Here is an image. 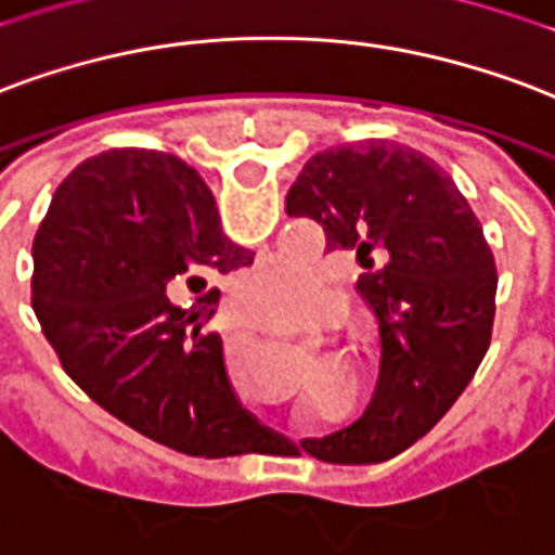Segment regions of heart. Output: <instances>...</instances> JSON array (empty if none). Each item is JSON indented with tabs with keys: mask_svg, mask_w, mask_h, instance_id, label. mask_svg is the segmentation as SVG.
<instances>
[{
	"mask_svg": "<svg viewBox=\"0 0 555 555\" xmlns=\"http://www.w3.org/2000/svg\"><path fill=\"white\" fill-rule=\"evenodd\" d=\"M244 299H264L273 306L282 323L311 318L326 299V282L314 264H302L294 258H279L270 264L258 267L246 279Z\"/></svg>",
	"mask_w": 555,
	"mask_h": 555,
	"instance_id": "b5f03b06",
	"label": "heart"
}]
</instances>
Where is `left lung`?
<instances>
[{
  "label": "left lung",
  "instance_id": "obj_1",
  "mask_svg": "<svg viewBox=\"0 0 555 555\" xmlns=\"http://www.w3.org/2000/svg\"><path fill=\"white\" fill-rule=\"evenodd\" d=\"M285 211L318 220L326 249L356 253V291L382 340L371 405L306 450L326 462L403 453L459 400L491 344L496 267L482 225L433 158L388 141L311 155Z\"/></svg>",
  "mask_w": 555,
  "mask_h": 555
}]
</instances>
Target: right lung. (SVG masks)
I'll return each mask as SVG.
<instances>
[{
    "label": "right lung",
    "instance_id": "add662e5",
    "mask_svg": "<svg viewBox=\"0 0 555 555\" xmlns=\"http://www.w3.org/2000/svg\"><path fill=\"white\" fill-rule=\"evenodd\" d=\"M31 309L61 367L90 400L131 429L184 455L264 453L279 438L246 412L225 376L223 340L197 306L208 279L253 264L220 229L194 167L150 150L81 162L37 229Z\"/></svg>",
    "mask_w": 555,
    "mask_h": 555
}]
</instances>
